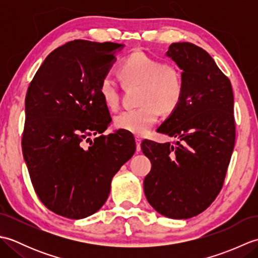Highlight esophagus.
Segmentation results:
<instances>
[{
    "label": "esophagus",
    "mask_w": 258,
    "mask_h": 258,
    "mask_svg": "<svg viewBox=\"0 0 258 258\" xmlns=\"http://www.w3.org/2000/svg\"><path fill=\"white\" fill-rule=\"evenodd\" d=\"M135 141H136V151L140 152V151H141V142H142V139L140 138V136H135Z\"/></svg>",
    "instance_id": "1"
}]
</instances>
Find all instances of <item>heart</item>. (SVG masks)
Instances as JSON below:
<instances>
[{"label": "heart", "mask_w": 258, "mask_h": 258, "mask_svg": "<svg viewBox=\"0 0 258 258\" xmlns=\"http://www.w3.org/2000/svg\"><path fill=\"white\" fill-rule=\"evenodd\" d=\"M119 73L125 84L141 85L139 94L141 105L119 113L115 117V126L119 130L145 135L157 123L161 112L164 114L174 112L182 101L183 76L172 64H165L143 52H135L120 64ZM98 92L109 109H116L119 106V87L112 75L103 76Z\"/></svg>", "instance_id": "b5f03b06"}]
</instances>
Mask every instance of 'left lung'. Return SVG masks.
<instances>
[{"instance_id": "left-lung-1", "label": "left lung", "mask_w": 258, "mask_h": 258, "mask_svg": "<svg viewBox=\"0 0 258 258\" xmlns=\"http://www.w3.org/2000/svg\"><path fill=\"white\" fill-rule=\"evenodd\" d=\"M166 55L183 70V97L157 128L176 145L142 142L152 163L144 193L162 215L186 220L210 206L223 187L235 145L231 81L212 56L191 43H173Z\"/></svg>"}]
</instances>
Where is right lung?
I'll list each match as a JSON object with an SVG mask.
<instances>
[{
  "label": "right lung",
  "mask_w": 258,
  "mask_h": 258,
  "mask_svg": "<svg viewBox=\"0 0 258 258\" xmlns=\"http://www.w3.org/2000/svg\"><path fill=\"white\" fill-rule=\"evenodd\" d=\"M122 46L71 41L48 54L27 89L24 161L38 199L63 217L80 220L100 210L113 176L135 152L132 135L119 130L89 139L112 120L98 85Z\"/></svg>",
  "instance_id": "add662e5"
}]
</instances>
